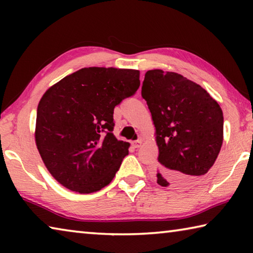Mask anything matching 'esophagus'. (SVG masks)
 Instances as JSON below:
<instances>
[{"mask_svg":"<svg viewBox=\"0 0 253 253\" xmlns=\"http://www.w3.org/2000/svg\"><path fill=\"white\" fill-rule=\"evenodd\" d=\"M142 144H143V139H137V140H135V142L131 143L132 147H134V148L140 147V146H142Z\"/></svg>","mask_w":253,"mask_h":253,"instance_id":"esophagus-1","label":"esophagus"}]
</instances>
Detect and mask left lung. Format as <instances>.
Instances as JSON below:
<instances>
[{
  "label": "left lung",
  "instance_id": "8db88e82",
  "mask_svg": "<svg viewBox=\"0 0 253 253\" xmlns=\"http://www.w3.org/2000/svg\"><path fill=\"white\" fill-rule=\"evenodd\" d=\"M142 97L155 126L161 186H187L209 172L223 143V113L200 84L176 72L145 74Z\"/></svg>",
  "mask_w": 253,
  "mask_h": 253
}]
</instances>
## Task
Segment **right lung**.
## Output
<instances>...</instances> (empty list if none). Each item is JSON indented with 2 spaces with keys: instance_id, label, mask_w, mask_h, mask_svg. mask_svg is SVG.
Wrapping results in <instances>:
<instances>
[{
  "instance_id": "add662e5",
  "label": "right lung",
  "mask_w": 253,
  "mask_h": 253,
  "mask_svg": "<svg viewBox=\"0 0 253 253\" xmlns=\"http://www.w3.org/2000/svg\"><path fill=\"white\" fill-rule=\"evenodd\" d=\"M139 84L138 70L89 67L44 92L34 136L45 168L61 185L89 194L113 181L129 147L113 134L114 108Z\"/></svg>"
}]
</instances>
